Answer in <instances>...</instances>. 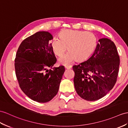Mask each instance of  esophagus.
Segmentation results:
<instances>
[{"instance_id": "esophagus-1", "label": "esophagus", "mask_w": 128, "mask_h": 128, "mask_svg": "<svg viewBox=\"0 0 128 128\" xmlns=\"http://www.w3.org/2000/svg\"><path fill=\"white\" fill-rule=\"evenodd\" d=\"M64 67H65V68H66V69L69 70V69H70V68H72V66H65Z\"/></svg>"}]
</instances>
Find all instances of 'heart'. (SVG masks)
<instances>
[{
	"instance_id": "heart-1",
	"label": "heart",
	"mask_w": 128,
	"mask_h": 128,
	"mask_svg": "<svg viewBox=\"0 0 128 128\" xmlns=\"http://www.w3.org/2000/svg\"><path fill=\"white\" fill-rule=\"evenodd\" d=\"M60 38L55 37L51 41L52 51L60 56L69 50L66 54L58 59V62L68 65L76 60H84L90 56L94 51L96 38L92 32L84 31L64 30L59 34Z\"/></svg>"
}]
</instances>
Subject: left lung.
I'll use <instances>...</instances> for the list:
<instances>
[{"label":"left lung","instance_id":"1","mask_svg":"<svg viewBox=\"0 0 128 128\" xmlns=\"http://www.w3.org/2000/svg\"><path fill=\"white\" fill-rule=\"evenodd\" d=\"M120 63L114 42L107 38L99 39L91 56L73 66L74 87L78 94L88 101L103 97L116 82Z\"/></svg>","mask_w":128,"mask_h":128}]
</instances>
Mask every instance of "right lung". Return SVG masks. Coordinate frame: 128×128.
<instances>
[{"label":"right lung","instance_id":"1","mask_svg":"<svg viewBox=\"0 0 128 128\" xmlns=\"http://www.w3.org/2000/svg\"><path fill=\"white\" fill-rule=\"evenodd\" d=\"M52 38L47 32H37L23 40L16 55V75L20 88L38 102H48L56 95L65 70L63 66L48 70L56 62L49 42Z\"/></svg>","mask_w":128,"mask_h":128}]
</instances>
